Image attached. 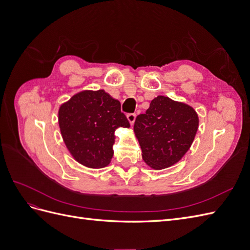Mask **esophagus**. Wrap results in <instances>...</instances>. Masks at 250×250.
<instances>
[{"label":"esophagus","mask_w":250,"mask_h":250,"mask_svg":"<svg viewBox=\"0 0 250 250\" xmlns=\"http://www.w3.org/2000/svg\"><path fill=\"white\" fill-rule=\"evenodd\" d=\"M135 113H128L127 115V120L129 121V123L132 125L133 123H134V121H135Z\"/></svg>","instance_id":"esophagus-1"}]
</instances>
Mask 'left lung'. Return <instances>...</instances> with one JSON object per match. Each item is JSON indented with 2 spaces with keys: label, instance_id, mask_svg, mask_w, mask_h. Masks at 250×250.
I'll return each mask as SVG.
<instances>
[{
  "label": "left lung",
  "instance_id": "obj_1",
  "mask_svg": "<svg viewBox=\"0 0 250 250\" xmlns=\"http://www.w3.org/2000/svg\"><path fill=\"white\" fill-rule=\"evenodd\" d=\"M198 125L197 112L190 105L165 96L154 98L133 126L144 162L153 170L178 163L190 149Z\"/></svg>",
  "mask_w": 250,
  "mask_h": 250
}]
</instances>
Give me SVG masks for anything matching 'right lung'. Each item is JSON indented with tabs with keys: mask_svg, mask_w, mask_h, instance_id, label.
Returning a JSON list of instances; mask_svg holds the SVG:
<instances>
[{
	"mask_svg": "<svg viewBox=\"0 0 250 250\" xmlns=\"http://www.w3.org/2000/svg\"><path fill=\"white\" fill-rule=\"evenodd\" d=\"M58 124L74 160L92 169L110 163L115 131L130 127L120 102L104 89L82 90L60 105Z\"/></svg>",
	"mask_w": 250,
	"mask_h": 250,
	"instance_id": "add662e5",
	"label": "right lung"
}]
</instances>
